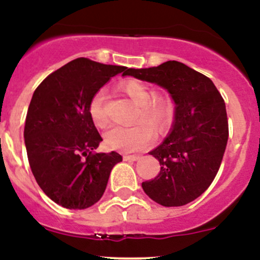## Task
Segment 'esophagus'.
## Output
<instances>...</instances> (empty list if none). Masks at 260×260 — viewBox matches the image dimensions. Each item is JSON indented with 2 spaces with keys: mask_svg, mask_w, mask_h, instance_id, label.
Wrapping results in <instances>:
<instances>
[{
  "mask_svg": "<svg viewBox=\"0 0 260 260\" xmlns=\"http://www.w3.org/2000/svg\"><path fill=\"white\" fill-rule=\"evenodd\" d=\"M139 156L138 155H123V160L125 161H136L138 160Z\"/></svg>",
  "mask_w": 260,
  "mask_h": 260,
  "instance_id": "34e87169",
  "label": "esophagus"
}]
</instances>
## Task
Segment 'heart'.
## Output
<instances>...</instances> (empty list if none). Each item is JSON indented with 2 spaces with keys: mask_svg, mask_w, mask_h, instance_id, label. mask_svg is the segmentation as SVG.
I'll use <instances>...</instances> for the list:
<instances>
[{
  "mask_svg": "<svg viewBox=\"0 0 260 260\" xmlns=\"http://www.w3.org/2000/svg\"><path fill=\"white\" fill-rule=\"evenodd\" d=\"M121 90L137 105L133 116L136 124L131 127L116 125L108 129L104 136L105 145L108 149L119 152H136L152 144L153 132L149 124L156 132H162L173 121V106L169 99L162 95H153L148 85L139 80H127L119 85ZM88 116L93 124L105 128L110 122L106 111V93L100 90L88 102Z\"/></svg>",
  "mask_w": 260,
  "mask_h": 260,
  "instance_id": "heart-1",
  "label": "heart"
}]
</instances>
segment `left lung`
I'll return each mask as SVG.
<instances>
[{"label": "left lung", "instance_id": "obj_1", "mask_svg": "<svg viewBox=\"0 0 260 260\" xmlns=\"http://www.w3.org/2000/svg\"><path fill=\"white\" fill-rule=\"evenodd\" d=\"M131 75L164 87L175 102L170 135L149 154L160 164L144 192L162 206H182L207 190L217 174L228 141L226 105L215 84L182 62L169 60Z\"/></svg>", "mask_w": 260, "mask_h": 260}]
</instances>
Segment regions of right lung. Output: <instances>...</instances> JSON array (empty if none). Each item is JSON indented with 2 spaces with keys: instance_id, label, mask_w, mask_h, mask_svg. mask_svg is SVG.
Instances as JSON below:
<instances>
[{
  "instance_id": "add662e5",
  "label": "right lung",
  "mask_w": 260,
  "mask_h": 260,
  "mask_svg": "<svg viewBox=\"0 0 260 260\" xmlns=\"http://www.w3.org/2000/svg\"><path fill=\"white\" fill-rule=\"evenodd\" d=\"M125 67L78 58L48 75L28 107L24 143L37 182L65 209L84 210L106 190L118 153H93L102 141L88 116V102Z\"/></svg>"
}]
</instances>
